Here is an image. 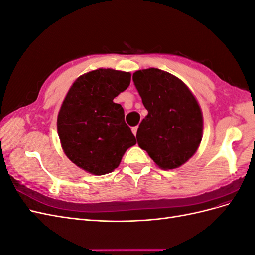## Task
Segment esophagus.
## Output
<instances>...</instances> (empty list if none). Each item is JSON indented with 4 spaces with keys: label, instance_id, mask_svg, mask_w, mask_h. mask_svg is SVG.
<instances>
[{
    "label": "esophagus",
    "instance_id": "obj_1",
    "mask_svg": "<svg viewBox=\"0 0 255 255\" xmlns=\"http://www.w3.org/2000/svg\"><path fill=\"white\" fill-rule=\"evenodd\" d=\"M137 130H138V127H134L133 128H132V132H133V134L136 136V134H137Z\"/></svg>",
    "mask_w": 255,
    "mask_h": 255
}]
</instances>
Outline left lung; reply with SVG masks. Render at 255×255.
<instances>
[{"mask_svg": "<svg viewBox=\"0 0 255 255\" xmlns=\"http://www.w3.org/2000/svg\"><path fill=\"white\" fill-rule=\"evenodd\" d=\"M148 115L137 142L160 169L179 168L194 156L203 135V115L196 97L175 75L149 68L133 74Z\"/></svg>", "mask_w": 255, "mask_h": 255, "instance_id": "obj_1", "label": "left lung"}]
</instances>
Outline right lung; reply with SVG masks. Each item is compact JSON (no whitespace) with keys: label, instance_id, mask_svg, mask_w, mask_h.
Returning <instances> with one entry per match:
<instances>
[{"label":"right lung","instance_id":"add662e5","mask_svg":"<svg viewBox=\"0 0 255 255\" xmlns=\"http://www.w3.org/2000/svg\"><path fill=\"white\" fill-rule=\"evenodd\" d=\"M130 83V73L99 68L79 76L61 103L57 133L66 156L84 171L104 175L117 168L136 144L114 98Z\"/></svg>","mask_w":255,"mask_h":255}]
</instances>
